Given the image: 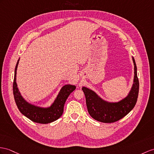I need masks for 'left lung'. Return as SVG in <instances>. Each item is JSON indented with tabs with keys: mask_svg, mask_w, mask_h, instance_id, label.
I'll use <instances>...</instances> for the list:
<instances>
[{
	"mask_svg": "<svg viewBox=\"0 0 154 154\" xmlns=\"http://www.w3.org/2000/svg\"><path fill=\"white\" fill-rule=\"evenodd\" d=\"M133 84L128 95L116 103L108 102L100 97L93 90L83 87L86 105L89 115L95 120L103 123H113L123 118L133 110L135 106L139 90V82L137 77V69L134 59Z\"/></svg>",
	"mask_w": 154,
	"mask_h": 154,
	"instance_id": "left-lung-1",
	"label": "left lung"
}]
</instances>
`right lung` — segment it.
Instances as JSON below:
<instances>
[{
	"label": "right lung",
	"mask_w": 154,
	"mask_h": 154,
	"mask_svg": "<svg viewBox=\"0 0 154 154\" xmlns=\"http://www.w3.org/2000/svg\"><path fill=\"white\" fill-rule=\"evenodd\" d=\"M19 61L20 59H18L15 68L13 83L14 99L19 110L27 118L36 123L46 124L57 120L62 116L66 100L70 93L76 89V86L70 84L63 86L54 102L50 106L42 108L34 105L24 99L18 89L16 83V73Z\"/></svg>",
	"instance_id": "obj_1"
}]
</instances>
